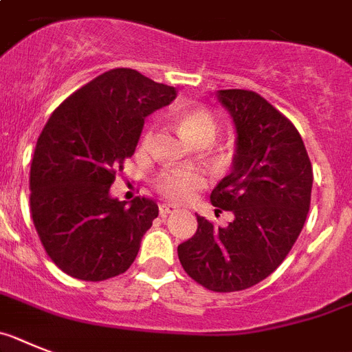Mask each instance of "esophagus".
I'll use <instances>...</instances> for the list:
<instances>
[{
	"instance_id": "34e87169",
	"label": "esophagus",
	"mask_w": 352,
	"mask_h": 352,
	"mask_svg": "<svg viewBox=\"0 0 352 352\" xmlns=\"http://www.w3.org/2000/svg\"><path fill=\"white\" fill-rule=\"evenodd\" d=\"M177 210H179V207L173 206V204H163V206H159V212L163 214V216H166V214L177 212Z\"/></svg>"
}]
</instances>
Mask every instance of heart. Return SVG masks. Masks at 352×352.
I'll list each match as a JSON object with an SVG mask.
<instances>
[{"label": "heart", "mask_w": 352, "mask_h": 352, "mask_svg": "<svg viewBox=\"0 0 352 352\" xmlns=\"http://www.w3.org/2000/svg\"><path fill=\"white\" fill-rule=\"evenodd\" d=\"M180 127L184 129L189 138L198 142L201 138H214L218 131L212 115L204 109H184L179 113ZM154 138V131H146L143 142L151 143ZM206 184V177L198 170L191 168H166L155 177V188L168 198L173 200H186Z\"/></svg>", "instance_id": "b5f03b06"}]
</instances>
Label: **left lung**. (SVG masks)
<instances>
[{"instance_id":"obj_1","label":"left lung","mask_w":352,"mask_h":352,"mask_svg":"<svg viewBox=\"0 0 352 352\" xmlns=\"http://www.w3.org/2000/svg\"><path fill=\"white\" fill-rule=\"evenodd\" d=\"M235 127L232 170L210 193L218 210L234 214L228 227L197 216V234L179 244L186 273L214 292L256 285L289 255L310 209L311 172L292 122L250 90H218Z\"/></svg>"}]
</instances>
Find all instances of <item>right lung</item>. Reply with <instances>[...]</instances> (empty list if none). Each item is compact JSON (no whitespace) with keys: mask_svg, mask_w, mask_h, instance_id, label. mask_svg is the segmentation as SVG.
Listing matches in <instances>:
<instances>
[{"mask_svg":"<svg viewBox=\"0 0 352 352\" xmlns=\"http://www.w3.org/2000/svg\"><path fill=\"white\" fill-rule=\"evenodd\" d=\"M177 90L133 69H113L63 100L36 140L30 172L33 225L51 261L69 276L102 282L125 273L159 207L109 195L134 154L145 118Z\"/></svg>","mask_w":352,"mask_h":352,"instance_id":"obj_1","label":"right lung"}]
</instances>
